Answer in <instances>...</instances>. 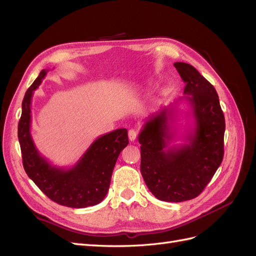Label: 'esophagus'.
Returning a JSON list of instances; mask_svg holds the SVG:
<instances>
[{
    "label": "esophagus",
    "instance_id": "obj_1",
    "mask_svg": "<svg viewBox=\"0 0 256 256\" xmlns=\"http://www.w3.org/2000/svg\"><path fill=\"white\" fill-rule=\"evenodd\" d=\"M128 136L130 141H134L136 138V131L134 129H130L128 131Z\"/></svg>",
    "mask_w": 256,
    "mask_h": 256
}]
</instances>
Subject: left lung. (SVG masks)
I'll list each match as a JSON object with an SVG mask.
<instances>
[{"label": "left lung", "mask_w": 256, "mask_h": 256, "mask_svg": "<svg viewBox=\"0 0 256 256\" xmlns=\"http://www.w3.org/2000/svg\"><path fill=\"white\" fill-rule=\"evenodd\" d=\"M174 67L186 83V100L191 106L194 127L184 143L172 145L174 104L147 118L138 134L141 173L150 191L164 202H184L196 198L212 180L224 154L226 120L214 88L190 64Z\"/></svg>", "instance_id": "left-lung-1"}]
</instances>
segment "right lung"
Segmentation results:
<instances>
[{"mask_svg": "<svg viewBox=\"0 0 256 256\" xmlns=\"http://www.w3.org/2000/svg\"><path fill=\"white\" fill-rule=\"evenodd\" d=\"M48 72V69H42L22 102L18 138L23 168L37 187L53 202L72 208L97 205L106 196L116 160L129 143L127 129H116L96 138L72 168L52 166L38 152L30 134L32 97Z\"/></svg>", "mask_w": 256, "mask_h": 256, "instance_id": "1", "label": "right lung"}]
</instances>
